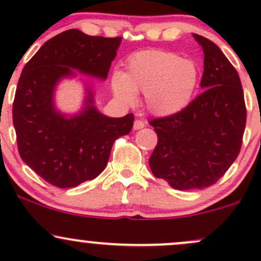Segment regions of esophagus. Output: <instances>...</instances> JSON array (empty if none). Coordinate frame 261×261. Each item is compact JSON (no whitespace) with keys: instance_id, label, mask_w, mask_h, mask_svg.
<instances>
[{"instance_id":"1","label":"esophagus","mask_w":261,"mask_h":261,"mask_svg":"<svg viewBox=\"0 0 261 261\" xmlns=\"http://www.w3.org/2000/svg\"><path fill=\"white\" fill-rule=\"evenodd\" d=\"M145 122H143L142 120H135V122H134V130L136 131V130H141V128H143L145 127Z\"/></svg>"}]
</instances>
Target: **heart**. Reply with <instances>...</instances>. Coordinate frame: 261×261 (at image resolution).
Returning <instances> with one entry per match:
<instances>
[{"instance_id":"b5f03b06","label":"heart","mask_w":261,"mask_h":261,"mask_svg":"<svg viewBox=\"0 0 261 261\" xmlns=\"http://www.w3.org/2000/svg\"><path fill=\"white\" fill-rule=\"evenodd\" d=\"M199 82L200 70L195 61L172 51L148 50L130 59L126 74L114 73L112 87L121 103L134 106L137 94L143 93L149 112L168 116L193 101Z\"/></svg>"}]
</instances>
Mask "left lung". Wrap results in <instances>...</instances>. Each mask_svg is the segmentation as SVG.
I'll list each match as a JSON object with an SVG mask.
<instances>
[{"mask_svg":"<svg viewBox=\"0 0 261 261\" xmlns=\"http://www.w3.org/2000/svg\"><path fill=\"white\" fill-rule=\"evenodd\" d=\"M193 37L203 51V92L181 112L149 122L158 136L149 168L178 190L215 184L238 157L247 121L236 68L216 44Z\"/></svg>","mask_w":261,"mask_h":261,"instance_id":"1","label":"left lung"}]
</instances>
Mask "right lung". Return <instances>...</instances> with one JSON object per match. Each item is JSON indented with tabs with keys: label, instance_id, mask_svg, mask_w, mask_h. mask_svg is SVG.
I'll return each instance as SVG.
<instances>
[{
	"label": "right lung",
	"instance_id": "obj_1",
	"mask_svg": "<svg viewBox=\"0 0 261 261\" xmlns=\"http://www.w3.org/2000/svg\"><path fill=\"white\" fill-rule=\"evenodd\" d=\"M121 38L91 37L70 29L47 40L23 68L13 101V125L23 162L59 188H74L106 169L113 143L127 135L134 115L110 118L95 107L89 81L77 113H62L55 93L74 71L106 81Z\"/></svg>",
	"mask_w": 261,
	"mask_h": 261
}]
</instances>
